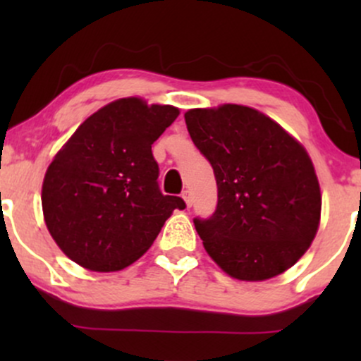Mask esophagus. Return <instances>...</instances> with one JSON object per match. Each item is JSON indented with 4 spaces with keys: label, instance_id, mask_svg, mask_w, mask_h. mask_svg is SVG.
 <instances>
[{
    "label": "esophagus",
    "instance_id": "34e87169",
    "mask_svg": "<svg viewBox=\"0 0 361 361\" xmlns=\"http://www.w3.org/2000/svg\"><path fill=\"white\" fill-rule=\"evenodd\" d=\"M181 197H183V200H185L186 207H192V204H193V198H192V193H190V190H185V192L181 193Z\"/></svg>",
    "mask_w": 361,
    "mask_h": 361
}]
</instances>
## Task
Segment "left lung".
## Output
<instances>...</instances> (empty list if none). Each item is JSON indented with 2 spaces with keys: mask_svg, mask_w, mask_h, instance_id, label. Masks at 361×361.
Returning a JSON list of instances; mask_svg holds the SVG:
<instances>
[{
  "mask_svg": "<svg viewBox=\"0 0 361 361\" xmlns=\"http://www.w3.org/2000/svg\"><path fill=\"white\" fill-rule=\"evenodd\" d=\"M185 122L217 181L215 212L193 219L210 258L244 281L293 267L321 221V188L304 146L250 106L193 109Z\"/></svg>",
  "mask_w": 361,
  "mask_h": 361,
  "instance_id": "obj_1",
  "label": "left lung"
}]
</instances>
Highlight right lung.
Masks as SVG:
<instances>
[{"label":"right lung","instance_id":"1","mask_svg":"<svg viewBox=\"0 0 361 361\" xmlns=\"http://www.w3.org/2000/svg\"><path fill=\"white\" fill-rule=\"evenodd\" d=\"M180 110L120 98L78 127L49 164L45 226L68 258L93 271H118L146 252L183 198L163 195L151 146Z\"/></svg>","mask_w":361,"mask_h":361}]
</instances>
